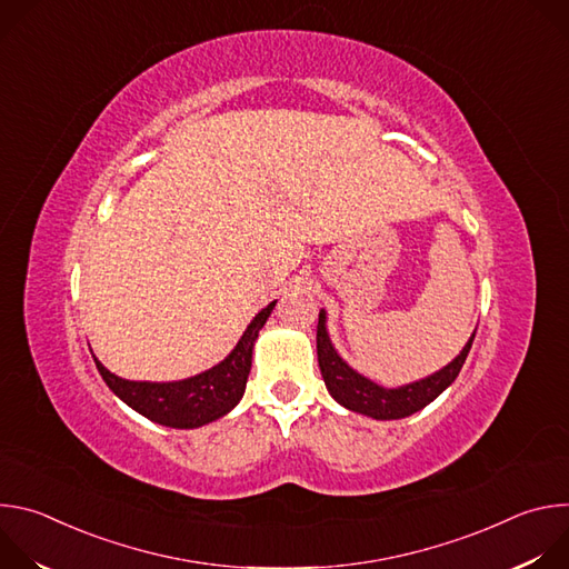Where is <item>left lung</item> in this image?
Masks as SVG:
<instances>
[{
	"instance_id": "left-lung-1",
	"label": "left lung",
	"mask_w": 569,
	"mask_h": 569,
	"mask_svg": "<svg viewBox=\"0 0 569 569\" xmlns=\"http://www.w3.org/2000/svg\"><path fill=\"white\" fill-rule=\"evenodd\" d=\"M472 340H475V333L470 336V340L466 342L461 353L450 365L439 369L437 373H432L423 380L410 382V385L387 389V387H380V385L371 382L369 378L360 376L358 371H353L338 356L336 347L331 345L329 331H327V310H319L317 360H319L321 378H323V382H327V389L340 405H345L347 410L378 419V421H391V419H405V417L423 410L426 405H430L443 389H448L455 382V378L459 376V371L468 358V351L472 347Z\"/></svg>"
}]
</instances>
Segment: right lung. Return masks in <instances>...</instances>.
Returning <instances> with one entry per match:
<instances>
[{
  "label": "right lung",
  "mask_w": 569,
  "mask_h": 569,
  "mask_svg": "<svg viewBox=\"0 0 569 569\" xmlns=\"http://www.w3.org/2000/svg\"><path fill=\"white\" fill-rule=\"evenodd\" d=\"M277 301L268 303L242 333L233 351L216 367L176 382H137L110 373L97 358V369L106 385L141 417L178 430L207 426L231 412L246 393L252 369V351L259 331Z\"/></svg>",
  "instance_id": "add662e5"
}]
</instances>
